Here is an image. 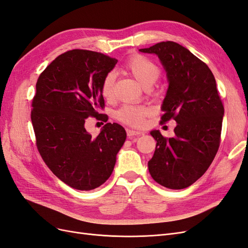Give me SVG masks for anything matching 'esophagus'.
Instances as JSON below:
<instances>
[{
	"instance_id": "34e87169",
	"label": "esophagus",
	"mask_w": 248,
	"mask_h": 248,
	"mask_svg": "<svg viewBox=\"0 0 248 248\" xmlns=\"http://www.w3.org/2000/svg\"><path fill=\"white\" fill-rule=\"evenodd\" d=\"M126 132H127V137H128V138L138 137V136H140V134H141L140 131H136V130H132V129H127Z\"/></svg>"
}]
</instances>
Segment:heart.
Masks as SVG:
<instances>
[{"label": "heart", "mask_w": 248, "mask_h": 248, "mask_svg": "<svg viewBox=\"0 0 248 248\" xmlns=\"http://www.w3.org/2000/svg\"><path fill=\"white\" fill-rule=\"evenodd\" d=\"M124 70L138 80L144 88L151 87L154 82L159 78L161 71L158 65L155 64L147 57L137 54L131 56L124 64ZM116 77L112 72H108L103 78L100 92L104 99L111 101L114 99V86ZM149 108L145 106H137V104H124L116 112L118 121L131 127H141L145 123V120L149 115Z\"/></svg>", "instance_id": "obj_1"}]
</instances>
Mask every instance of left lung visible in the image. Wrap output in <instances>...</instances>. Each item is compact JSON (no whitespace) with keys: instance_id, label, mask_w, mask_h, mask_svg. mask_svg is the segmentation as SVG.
<instances>
[{"instance_id":"1","label":"left lung","mask_w":248,"mask_h":248,"mask_svg":"<svg viewBox=\"0 0 248 248\" xmlns=\"http://www.w3.org/2000/svg\"><path fill=\"white\" fill-rule=\"evenodd\" d=\"M140 50L158 56L167 71L160 123H177L174 138L150 132L157 140L148 162L150 175L167 188L183 189L205 174L218 151L223 104L212 71L184 46L166 41Z\"/></svg>"}]
</instances>
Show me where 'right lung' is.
Returning <instances> with one entry per match:
<instances>
[{
    "instance_id": "right-lung-1",
    "label": "right lung",
    "mask_w": 248,
    "mask_h": 248,
    "mask_svg": "<svg viewBox=\"0 0 248 248\" xmlns=\"http://www.w3.org/2000/svg\"><path fill=\"white\" fill-rule=\"evenodd\" d=\"M118 60L101 52L72 49L57 57L39 76L31 120L36 146L48 169L78 190H92L111 175L126 140L117 123H107L96 138L85 127L87 118L103 122V78Z\"/></svg>"
}]
</instances>
